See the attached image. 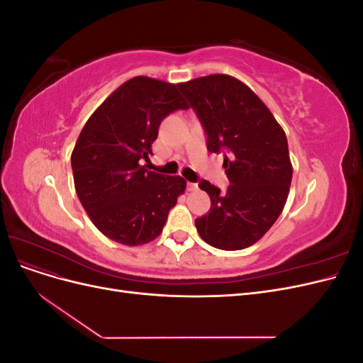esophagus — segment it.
<instances>
[{"instance_id": "esophagus-1", "label": "esophagus", "mask_w": 363, "mask_h": 363, "mask_svg": "<svg viewBox=\"0 0 363 363\" xmlns=\"http://www.w3.org/2000/svg\"><path fill=\"white\" fill-rule=\"evenodd\" d=\"M196 189H199V184H196V183H188V191H196Z\"/></svg>"}]
</instances>
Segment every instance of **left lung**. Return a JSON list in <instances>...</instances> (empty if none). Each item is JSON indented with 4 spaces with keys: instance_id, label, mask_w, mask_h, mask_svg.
I'll return each instance as SVG.
<instances>
[{
    "instance_id": "1",
    "label": "left lung",
    "mask_w": 363,
    "mask_h": 363,
    "mask_svg": "<svg viewBox=\"0 0 363 363\" xmlns=\"http://www.w3.org/2000/svg\"><path fill=\"white\" fill-rule=\"evenodd\" d=\"M180 91L207 135V150L224 155L230 186L225 192L207 180L211 211L195 219L204 242L219 250H242L277 221L292 180L288 139L269 108L247 84L227 74L180 83Z\"/></svg>"
}]
</instances>
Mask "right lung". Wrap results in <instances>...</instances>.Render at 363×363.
Wrapping results in <instances>:
<instances>
[{"label": "right lung", "mask_w": 363, "mask_h": 363, "mask_svg": "<svg viewBox=\"0 0 363 363\" xmlns=\"http://www.w3.org/2000/svg\"><path fill=\"white\" fill-rule=\"evenodd\" d=\"M171 84L135 77L87 119L71 155L75 192L94 225L108 239L136 247L155 240L186 189L180 175L145 169L162 121L189 108Z\"/></svg>", "instance_id": "right-lung-1"}]
</instances>
